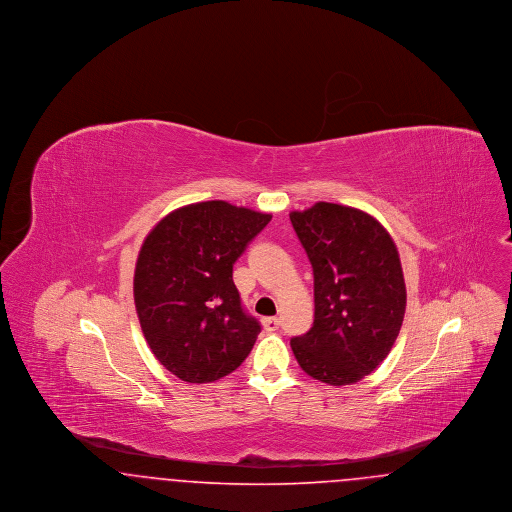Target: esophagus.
Wrapping results in <instances>:
<instances>
[{
  "label": "esophagus",
  "instance_id": "esophagus-1",
  "mask_svg": "<svg viewBox=\"0 0 512 512\" xmlns=\"http://www.w3.org/2000/svg\"><path fill=\"white\" fill-rule=\"evenodd\" d=\"M263 326H265V330H267V332H274V330H278V328H280V318H265V320H263Z\"/></svg>",
  "mask_w": 512,
  "mask_h": 512
}]
</instances>
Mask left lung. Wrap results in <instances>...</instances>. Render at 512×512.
Instances as JSON below:
<instances>
[{"mask_svg": "<svg viewBox=\"0 0 512 512\" xmlns=\"http://www.w3.org/2000/svg\"><path fill=\"white\" fill-rule=\"evenodd\" d=\"M315 276L313 328L292 338L299 366L330 386L363 380L399 336L407 290L388 230L365 211L318 201L290 213Z\"/></svg>", "mask_w": 512, "mask_h": 512, "instance_id": "left-lung-1", "label": "left lung"}]
</instances>
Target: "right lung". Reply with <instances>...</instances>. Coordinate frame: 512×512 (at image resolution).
<instances>
[{
	"mask_svg": "<svg viewBox=\"0 0 512 512\" xmlns=\"http://www.w3.org/2000/svg\"><path fill=\"white\" fill-rule=\"evenodd\" d=\"M272 215L226 201L180 207L147 234L134 303L157 361L184 382L207 384L242 365L261 332L242 307L232 267Z\"/></svg>",
	"mask_w": 512,
	"mask_h": 512,
	"instance_id": "obj_1",
	"label": "right lung"
}]
</instances>
